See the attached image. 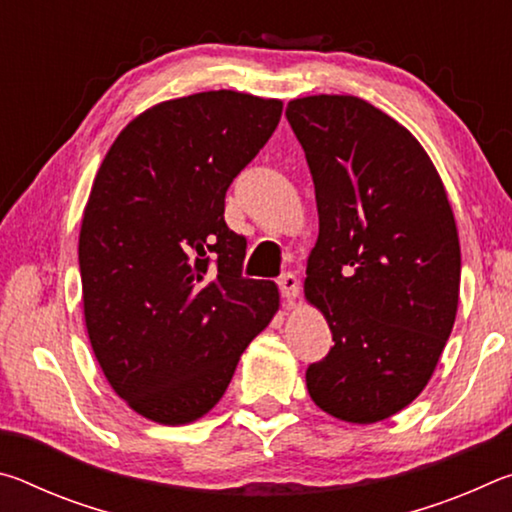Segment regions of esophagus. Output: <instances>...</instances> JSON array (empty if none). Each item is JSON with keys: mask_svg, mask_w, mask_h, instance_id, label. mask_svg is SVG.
<instances>
[{"mask_svg": "<svg viewBox=\"0 0 512 512\" xmlns=\"http://www.w3.org/2000/svg\"><path fill=\"white\" fill-rule=\"evenodd\" d=\"M280 293H282V298L287 300V302H293L298 298V293H300V282H298V277L293 275V273H284L282 277H280Z\"/></svg>", "mask_w": 512, "mask_h": 512, "instance_id": "esophagus-1", "label": "esophagus"}]
</instances>
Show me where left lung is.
<instances>
[{
	"instance_id": "1",
	"label": "left lung",
	"mask_w": 512,
	"mask_h": 512,
	"mask_svg": "<svg viewBox=\"0 0 512 512\" xmlns=\"http://www.w3.org/2000/svg\"><path fill=\"white\" fill-rule=\"evenodd\" d=\"M287 119L318 205L305 298L334 341L307 368V391L339 420H386L422 393L452 334L461 287L452 205L420 142L368 101L302 97Z\"/></svg>"
}]
</instances>
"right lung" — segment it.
<instances>
[{"label": "right lung", "instance_id": "right-lung-1", "mask_svg": "<svg viewBox=\"0 0 512 512\" xmlns=\"http://www.w3.org/2000/svg\"><path fill=\"white\" fill-rule=\"evenodd\" d=\"M282 101L212 90L162 101L112 142L79 235L85 327L121 400L160 424L214 409L271 323L275 282L241 275L225 192L268 142Z\"/></svg>", "mask_w": 512, "mask_h": 512}]
</instances>
